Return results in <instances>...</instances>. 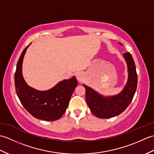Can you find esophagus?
<instances>
[{
  "mask_svg": "<svg viewBox=\"0 0 154 154\" xmlns=\"http://www.w3.org/2000/svg\"><path fill=\"white\" fill-rule=\"evenodd\" d=\"M76 77H77V81H79V82H81V81H83V80L84 79L83 75L81 73H77L76 75Z\"/></svg>",
  "mask_w": 154,
  "mask_h": 154,
  "instance_id": "34e87169",
  "label": "esophagus"
}]
</instances>
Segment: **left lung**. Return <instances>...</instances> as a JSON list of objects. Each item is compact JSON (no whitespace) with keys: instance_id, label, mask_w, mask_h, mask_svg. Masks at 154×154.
<instances>
[{"instance_id":"1","label":"left lung","mask_w":154,"mask_h":154,"mask_svg":"<svg viewBox=\"0 0 154 154\" xmlns=\"http://www.w3.org/2000/svg\"><path fill=\"white\" fill-rule=\"evenodd\" d=\"M123 57L127 64L128 80L122 91L119 94L104 96L83 84L85 88L86 101L91 112L99 119H110L119 115L128 106L134 96L138 83L134 61L129 52L123 54Z\"/></svg>"}]
</instances>
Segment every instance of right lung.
I'll list each match as a JSON object with an SVG mask.
<instances>
[{
    "label": "right lung",
    "instance_id": "1",
    "mask_svg": "<svg viewBox=\"0 0 154 154\" xmlns=\"http://www.w3.org/2000/svg\"><path fill=\"white\" fill-rule=\"evenodd\" d=\"M28 46L20 57L14 74L16 94L22 104L35 119L54 121L60 119L66 111L71 97L77 86L75 77L61 81L46 91H39L26 82L22 75V63Z\"/></svg>",
    "mask_w": 154,
    "mask_h": 154
}]
</instances>
